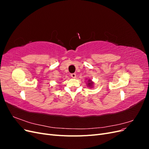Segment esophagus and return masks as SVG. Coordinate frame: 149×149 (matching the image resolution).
<instances>
[{"mask_svg":"<svg viewBox=\"0 0 149 149\" xmlns=\"http://www.w3.org/2000/svg\"><path fill=\"white\" fill-rule=\"evenodd\" d=\"M71 76L73 78H75L76 77V74L75 73H72V74H71Z\"/></svg>","mask_w":149,"mask_h":149,"instance_id":"1","label":"esophagus"}]
</instances>
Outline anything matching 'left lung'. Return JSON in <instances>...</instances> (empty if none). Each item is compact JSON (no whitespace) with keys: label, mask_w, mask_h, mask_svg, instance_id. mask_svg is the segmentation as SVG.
<instances>
[{"label":"left lung","mask_w":149,"mask_h":149,"mask_svg":"<svg viewBox=\"0 0 149 149\" xmlns=\"http://www.w3.org/2000/svg\"><path fill=\"white\" fill-rule=\"evenodd\" d=\"M87 86L88 87L92 88L94 86V82L92 81V80L91 79H88V83H87Z\"/></svg>","instance_id":"1"}]
</instances>
